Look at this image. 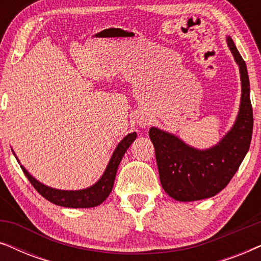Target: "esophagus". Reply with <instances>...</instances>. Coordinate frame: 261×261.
Returning a JSON list of instances; mask_svg holds the SVG:
<instances>
[{"instance_id":"esophagus-1","label":"esophagus","mask_w":261,"mask_h":261,"mask_svg":"<svg viewBox=\"0 0 261 261\" xmlns=\"http://www.w3.org/2000/svg\"><path fill=\"white\" fill-rule=\"evenodd\" d=\"M138 123H139V126H141V127H147L149 124V120L148 119H140L138 121Z\"/></svg>"}]
</instances>
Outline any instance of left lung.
<instances>
[{"label": "left lung", "mask_w": 261, "mask_h": 261, "mask_svg": "<svg viewBox=\"0 0 261 261\" xmlns=\"http://www.w3.org/2000/svg\"><path fill=\"white\" fill-rule=\"evenodd\" d=\"M227 42L240 69L241 102L237 121L222 140L201 151L176 135L155 127L149 129L160 183L166 194L177 201H198L219 194L233 178L251 145L253 110L247 67L230 37H227Z\"/></svg>", "instance_id": "left-lung-1"}]
</instances>
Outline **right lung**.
<instances>
[{
  "instance_id": "right-lung-1",
  "label": "right lung",
  "mask_w": 261,
  "mask_h": 261,
  "mask_svg": "<svg viewBox=\"0 0 261 261\" xmlns=\"http://www.w3.org/2000/svg\"><path fill=\"white\" fill-rule=\"evenodd\" d=\"M135 139L137 133H130L127 137H124L117 147L114 151L112 159L109 160L108 166L103 173V176L99 178L97 183H95L92 187L83 189V190H58V189L49 188L47 185H44L40 181H38L32 174L28 173V171L21 165L23 173L26 174L28 180L33 185L35 190L40 194L42 197H45L47 201L52 202L53 204L66 206V208H92V206L99 205L102 202L106 201L110 192L113 190L114 180L117 172V167L120 165L121 159L124 155V153L128 147L132 145ZM14 153V152H13ZM15 155V153H14ZM17 159V158H16Z\"/></svg>"
}]
</instances>
